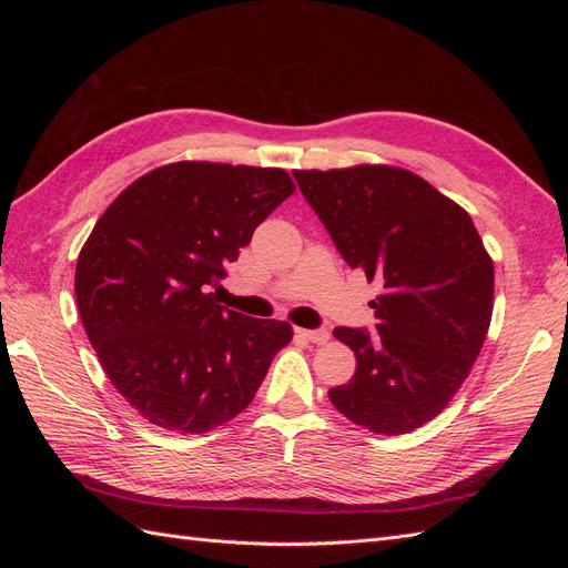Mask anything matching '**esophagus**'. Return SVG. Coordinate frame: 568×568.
Segmentation results:
<instances>
[{"label":"esophagus","instance_id":"esophagus-1","mask_svg":"<svg viewBox=\"0 0 568 568\" xmlns=\"http://www.w3.org/2000/svg\"><path fill=\"white\" fill-rule=\"evenodd\" d=\"M298 336H303L305 341L311 343H326L329 341V329L326 326H320V329H296Z\"/></svg>","mask_w":568,"mask_h":568}]
</instances>
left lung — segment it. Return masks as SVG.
<instances>
[{
	"instance_id": "1",
	"label": "left lung",
	"mask_w": 568,
	"mask_h": 568,
	"mask_svg": "<svg viewBox=\"0 0 568 568\" xmlns=\"http://www.w3.org/2000/svg\"><path fill=\"white\" fill-rule=\"evenodd\" d=\"M294 178L343 261L384 284L372 301L376 334L334 329L357 367L329 400L374 434L415 432L450 403L484 346L490 255L469 213L409 170L355 165Z\"/></svg>"
}]
</instances>
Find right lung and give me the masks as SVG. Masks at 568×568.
I'll use <instances>...</instances> for the list:
<instances>
[{"mask_svg":"<svg viewBox=\"0 0 568 568\" xmlns=\"http://www.w3.org/2000/svg\"><path fill=\"white\" fill-rule=\"evenodd\" d=\"M296 192L280 168L182 161L134 180L82 246L75 298L101 367L168 432L205 434L253 400L291 324L217 305L211 288Z\"/></svg>","mask_w":568,"mask_h":568,"instance_id":"right-lung-1","label":"right lung"}]
</instances>
